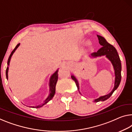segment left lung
<instances>
[{"label": "left lung", "instance_id": "1", "mask_svg": "<svg viewBox=\"0 0 132 132\" xmlns=\"http://www.w3.org/2000/svg\"><path fill=\"white\" fill-rule=\"evenodd\" d=\"M97 37L98 38V40H99V43L101 45L102 47L101 48H100L97 52H94V53H92L91 55L93 57L101 56H104V55H105L106 57L111 61L112 64H113L114 69L115 70L116 78L114 87L113 91L110 92V94H107V95L103 96V97H101L99 98H98V99L95 100V102H99L101 101H104L111 97L114 91L116 89H117V88L119 87L121 79V61L120 59V57L119 56V54H118L116 49L115 48V47L113 46H112L111 44H109L104 37L100 36V35H97ZM71 78L73 80H75L76 86H77L78 88V89L79 90V85L78 80H76V79L74 76H71Z\"/></svg>", "mask_w": 132, "mask_h": 132}]
</instances>
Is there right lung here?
Here are the masks:
<instances>
[{
	"mask_svg": "<svg viewBox=\"0 0 132 132\" xmlns=\"http://www.w3.org/2000/svg\"><path fill=\"white\" fill-rule=\"evenodd\" d=\"M19 45L20 44H18L16 45V46L15 47V48L13 49V50L12 52V53L10 54V56L9 57V59H8V60H7V64H9V62H10V60H11V58L12 56V54L13 53L15 52V51L16 50V49L18 47H19ZM8 67H7L6 68V78L7 79V72H8ZM57 79H58V70H57V71L54 73L53 75L52 76V77L50 78V95L48 96V97L47 98V99L45 100L44 101V103H43V104H41V105H38V106H36L35 108H40L41 107H42L44 105H45L46 103H48V102L51 100L53 98V97H54V94H55V92H56V83H57Z\"/></svg>",
	"mask_w": 132,
	"mask_h": 132,
	"instance_id": "right-lung-1",
	"label": "right lung"
}]
</instances>
